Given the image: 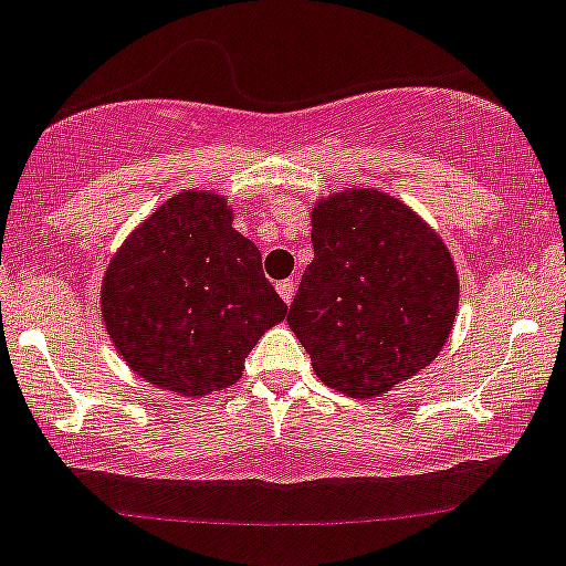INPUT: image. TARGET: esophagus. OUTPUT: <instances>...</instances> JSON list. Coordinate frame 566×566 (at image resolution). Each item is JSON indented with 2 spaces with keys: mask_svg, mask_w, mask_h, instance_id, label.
I'll list each match as a JSON object with an SVG mask.
<instances>
[{
  "mask_svg": "<svg viewBox=\"0 0 566 566\" xmlns=\"http://www.w3.org/2000/svg\"><path fill=\"white\" fill-rule=\"evenodd\" d=\"M276 290H279V295H282L284 303H293V298H295V282H293V279H284V282H279Z\"/></svg>",
  "mask_w": 566,
  "mask_h": 566,
  "instance_id": "esophagus-1",
  "label": "esophagus"
}]
</instances>
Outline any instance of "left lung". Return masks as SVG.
I'll return each instance as SVG.
<instances>
[{"label": "left lung", "instance_id": "obj_1", "mask_svg": "<svg viewBox=\"0 0 566 566\" xmlns=\"http://www.w3.org/2000/svg\"><path fill=\"white\" fill-rule=\"evenodd\" d=\"M312 247L287 323L328 388L379 396L442 353L458 273L412 208L377 189L338 192L312 211Z\"/></svg>", "mask_w": 566, "mask_h": 566}]
</instances>
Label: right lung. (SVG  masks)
Listing matches in <instances>:
<instances>
[{"label": "right lung", "instance_id": "obj_1", "mask_svg": "<svg viewBox=\"0 0 566 566\" xmlns=\"http://www.w3.org/2000/svg\"><path fill=\"white\" fill-rule=\"evenodd\" d=\"M284 314L260 249L211 192L159 206L103 279V319L122 358L146 382L181 396L241 379L247 355Z\"/></svg>", "mask_w": 566, "mask_h": 566}]
</instances>
